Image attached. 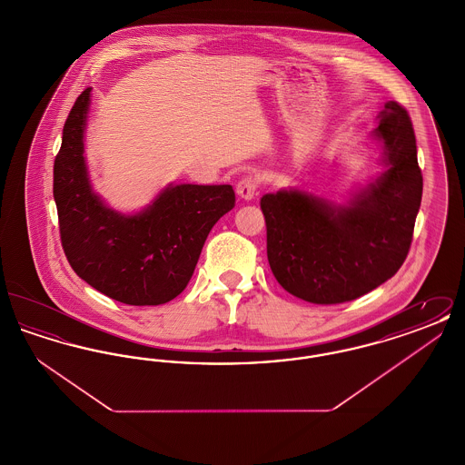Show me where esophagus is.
I'll use <instances>...</instances> for the list:
<instances>
[{
  "mask_svg": "<svg viewBox=\"0 0 465 465\" xmlns=\"http://www.w3.org/2000/svg\"><path fill=\"white\" fill-rule=\"evenodd\" d=\"M260 186V179L256 176H245L237 183V195L243 200L254 199Z\"/></svg>",
  "mask_w": 465,
  "mask_h": 465,
  "instance_id": "esophagus-1",
  "label": "esophagus"
}]
</instances>
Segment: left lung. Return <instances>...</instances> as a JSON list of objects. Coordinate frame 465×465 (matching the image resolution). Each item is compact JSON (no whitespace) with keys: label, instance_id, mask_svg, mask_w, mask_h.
<instances>
[{"label":"left lung","instance_id":"left-lung-1","mask_svg":"<svg viewBox=\"0 0 465 465\" xmlns=\"http://www.w3.org/2000/svg\"><path fill=\"white\" fill-rule=\"evenodd\" d=\"M385 171L334 205L298 190L265 195L266 256L277 282L315 305L352 302L398 272L413 241L423 179L411 118L396 101L378 114Z\"/></svg>","mask_w":465,"mask_h":465}]
</instances>
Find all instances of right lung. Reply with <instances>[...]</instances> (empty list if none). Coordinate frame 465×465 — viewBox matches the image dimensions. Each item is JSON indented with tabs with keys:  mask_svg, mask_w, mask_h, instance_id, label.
Listing matches in <instances>:
<instances>
[{
	"mask_svg": "<svg viewBox=\"0 0 465 465\" xmlns=\"http://www.w3.org/2000/svg\"><path fill=\"white\" fill-rule=\"evenodd\" d=\"M90 89L74 101L54 162V199L71 268L125 305H162L188 286L203 242L235 205L230 184L167 186L143 213L125 216L90 188L84 133Z\"/></svg>",
	"mask_w": 465,
	"mask_h": 465,
	"instance_id": "right-lung-1",
	"label": "right lung"
}]
</instances>
